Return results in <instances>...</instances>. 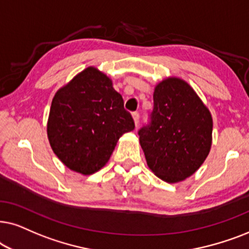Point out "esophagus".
<instances>
[{"label":"esophagus","instance_id":"obj_1","mask_svg":"<svg viewBox=\"0 0 249 249\" xmlns=\"http://www.w3.org/2000/svg\"><path fill=\"white\" fill-rule=\"evenodd\" d=\"M132 117H133V119H134L135 126H138V125H139V119H140V114H139L138 111H134L133 114H132Z\"/></svg>","mask_w":249,"mask_h":249}]
</instances>
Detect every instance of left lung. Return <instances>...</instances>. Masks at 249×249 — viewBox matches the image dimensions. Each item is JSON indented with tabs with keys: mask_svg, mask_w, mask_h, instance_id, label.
Segmentation results:
<instances>
[{
	"mask_svg": "<svg viewBox=\"0 0 249 249\" xmlns=\"http://www.w3.org/2000/svg\"><path fill=\"white\" fill-rule=\"evenodd\" d=\"M213 121L188 83L167 78L155 88L149 121L138 131L150 170L168 183L194 174L212 144Z\"/></svg>",
	"mask_w": 249,
	"mask_h": 249,
	"instance_id": "8db88e82",
	"label": "left lung"
}]
</instances>
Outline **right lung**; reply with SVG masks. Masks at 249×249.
Segmentation results:
<instances>
[{
	"mask_svg": "<svg viewBox=\"0 0 249 249\" xmlns=\"http://www.w3.org/2000/svg\"><path fill=\"white\" fill-rule=\"evenodd\" d=\"M134 127L133 118L110 79L89 67L55 93L48 138L66 166L90 175L105 166L119 137Z\"/></svg>",
	"mask_w": 249,
	"mask_h": 249,
	"instance_id": "1",
	"label": "right lung"
}]
</instances>
